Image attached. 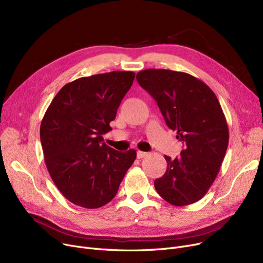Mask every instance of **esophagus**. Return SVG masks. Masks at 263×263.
<instances>
[{"instance_id":"34e87169","label":"esophagus","mask_w":263,"mask_h":263,"mask_svg":"<svg viewBox=\"0 0 263 263\" xmlns=\"http://www.w3.org/2000/svg\"><path fill=\"white\" fill-rule=\"evenodd\" d=\"M146 156H148V154H147V153H144V151H137V154H136L137 159H143V158H145Z\"/></svg>"}]
</instances>
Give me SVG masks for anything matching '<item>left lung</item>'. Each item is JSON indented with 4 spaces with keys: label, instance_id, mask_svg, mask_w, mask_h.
<instances>
[{
    "label": "left lung",
    "instance_id": "obj_1",
    "mask_svg": "<svg viewBox=\"0 0 263 263\" xmlns=\"http://www.w3.org/2000/svg\"><path fill=\"white\" fill-rule=\"evenodd\" d=\"M139 84L157 101L167 127L184 144L180 157L165 156L167 170L155 180L158 194L174 205L201 199L219 172L229 132L212 89L197 78L167 69H146Z\"/></svg>",
    "mask_w": 263,
    "mask_h": 263
}]
</instances>
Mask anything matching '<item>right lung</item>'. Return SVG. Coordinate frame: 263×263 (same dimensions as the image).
I'll return each mask as SVG.
<instances>
[{
	"mask_svg": "<svg viewBox=\"0 0 263 263\" xmlns=\"http://www.w3.org/2000/svg\"><path fill=\"white\" fill-rule=\"evenodd\" d=\"M135 73L112 71L80 78L54 97L40 124L45 162L66 199L86 209L106 204L136 158L103 142L112 130L122 98Z\"/></svg>",
	"mask_w": 263,
	"mask_h": 263,
	"instance_id": "right-lung-1",
	"label": "right lung"
}]
</instances>
